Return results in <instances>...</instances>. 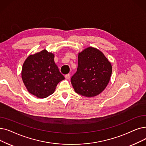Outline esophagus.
Here are the masks:
<instances>
[{
	"label": "esophagus",
	"instance_id": "34e87169",
	"mask_svg": "<svg viewBox=\"0 0 146 146\" xmlns=\"http://www.w3.org/2000/svg\"><path fill=\"white\" fill-rule=\"evenodd\" d=\"M65 78L66 79H69L70 78V74H67L65 75Z\"/></svg>",
	"mask_w": 146,
	"mask_h": 146
}]
</instances>
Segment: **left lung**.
Here are the masks:
<instances>
[{
  "label": "left lung",
  "mask_w": 146,
  "mask_h": 146,
  "mask_svg": "<svg viewBox=\"0 0 146 146\" xmlns=\"http://www.w3.org/2000/svg\"><path fill=\"white\" fill-rule=\"evenodd\" d=\"M111 63L98 49L89 47L78 55L77 71L71 78L75 92L87 97L96 96L109 84Z\"/></svg>",
  "instance_id": "left-lung-1"
}]
</instances>
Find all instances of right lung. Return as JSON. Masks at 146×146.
Returning a JSON list of instances; mask_svg holds the SVG:
<instances>
[{
	"label": "right lung",
	"instance_id": "obj_1",
	"mask_svg": "<svg viewBox=\"0 0 146 146\" xmlns=\"http://www.w3.org/2000/svg\"><path fill=\"white\" fill-rule=\"evenodd\" d=\"M22 79L28 91L37 98L52 94L64 77L54 62V55L46 49L29 55L22 68Z\"/></svg>",
	"mask_w": 146,
	"mask_h": 146
}]
</instances>
